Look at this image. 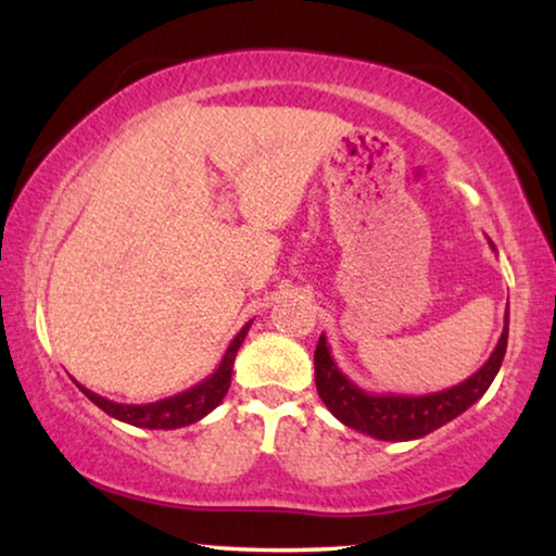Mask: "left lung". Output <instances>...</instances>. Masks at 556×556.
Listing matches in <instances>:
<instances>
[{
  "label": "left lung",
  "instance_id": "left-lung-1",
  "mask_svg": "<svg viewBox=\"0 0 556 556\" xmlns=\"http://www.w3.org/2000/svg\"><path fill=\"white\" fill-rule=\"evenodd\" d=\"M504 331L496 349L477 374L452 389L426 393V396H406V393H371L364 391L345 376L331 356L326 336L320 333L316 345V389L328 412L349 429L381 441H414L439 426L454 421L458 414L484 396L494 376L502 368L509 338V305H506Z\"/></svg>",
  "mask_w": 556,
  "mask_h": 556
}]
</instances>
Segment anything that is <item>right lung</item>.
I'll return each instance as SVG.
<instances>
[{
    "label": "right lung",
    "mask_w": 556,
    "mask_h": 556,
    "mask_svg": "<svg viewBox=\"0 0 556 556\" xmlns=\"http://www.w3.org/2000/svg\"><path fill=\"white\" fill-rule=\"evenodd\" d=\"M251 324L253 320H248V324L238 331V336L232 338L223 361L211 376L203 378V381L195 386H190V389L175 393V396L152 401V404H117V401H110V399L100 396V393L85 389L83 383H77V381L75 383L94 406L102 408L108 416L117 418V421L138 426V429H165V431L182 429V426L195 424L203 416L211 414L213 408L225 399V393H228V389H230V376H232V364H236V353L240 345H243Z\"/></svg>",
    "instance_id": "right-lung-1"
}]
</instances>
